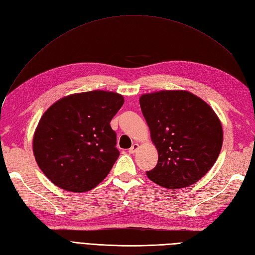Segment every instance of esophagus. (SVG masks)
<instances>
[{"label":"esophagus","instance_id":"1","mask_svg":"<svg viewBox=\"0 0 255 255\" xmlns=\"http://www.w3.org/2000/svg\"><path fill=\"white\" fill-rule=\"evenodd\" d=\"M138 148H139V144H138V143H134V144L128 149V152H129L130 154H134V153H136V151L138 150Z\"/></svg>","mask_w":255,"mask_h":255}]
</instances>
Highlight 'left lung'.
I'll list each match as a JSON object with an SVG mask.
<instances>
[{
    "label": "left lung",
    "instance_id": "obj_1",
    "mask_svg": "<svg viewBox=\"0 0 255 255\" xmlns=\"http://www.w3.org/2000/svg\"><path fill=\"white\" fill-rule=\"evenodd\" d=\"M158 153L146 176L168 189L198 182L217 160L223 141L221 121L204 100L187 90H159L139 98Z\"/></svg>",
    "mask_w": 255,
    "mask_h": 255
}]
</instances>
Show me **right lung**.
I'll return each mask as SVG.
<instances>
[{
	"mask_svg": "<svg viewBox=\"0 0 255 255\" xmlns=\"http://www.w3.org/2000/svg\"><path fill=\"white\" fill-rule=\"evenodd\" d=\"M123 103L117 92L92 90L61 98L44 112L34 133L33 152L54 185L85 192L105 179L119 157L110 123Z\"/></svg>",
	"mask_w": 255,
	"mask_h": 255,
	"instance_id": "obj_1",
	"label": "right lung"
}]
</instances>
